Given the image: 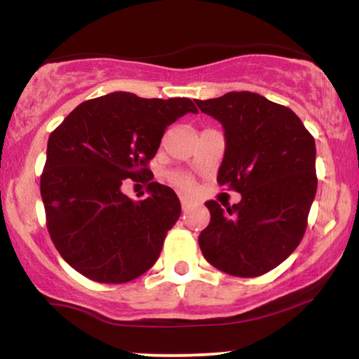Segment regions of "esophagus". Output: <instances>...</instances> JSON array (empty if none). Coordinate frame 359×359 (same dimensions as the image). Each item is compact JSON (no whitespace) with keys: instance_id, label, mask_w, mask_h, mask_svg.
<instances>
[{"instance_id":"obj_1","label":"esophagus","mask_w":359,"mask_h":359,"mask_svg":"<svg viewBox=\"0 0 359 359\" xmlns=\"http://www.w3.org/2000/svg\"><path fill=\"white\" fill-rule=\"evenodd\" d=\"M192 201H189L187 197H180V205H182V211H187L189 208H191Z\"/></svg>"}]
</instances>
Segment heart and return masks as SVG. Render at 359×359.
<instances>
[{
  "instance_id": "heart-1",
  "label": "heart",
  "mask_w": 359,
  "mask_h": 359,
  "mask_svg": "<svg viewBox=\"0 0 359 359\" xmlns=\"http://www.w3.org/2000/svg\"><path fill=\"white\" fill-rule=\"evenodd\" d=\"M168 180H170V184L175 185L177 189H180V191H185V192L192 191L194 187L191 177L187 174H182V172H174V174L168 175Z\"/></svg>"
}]
</instances>
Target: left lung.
I'll return each mask as SVG.
<instances>
[{
	"instance_id": "1",
	"label": "left lung",
	"mask_w": 359,
	"mask_h": 359,
	"mask_svg": "<svg viewBox=\"0 0 359 359\" xmlns=\"http://www.w3.org/2000/svg\"><path fill=\"white\" fill-rule=\"evenodd\" d=\"M196 104L224 128L219 185L241 194L222 209L208 201L211 222L199 234L204 258L234 277L273 270L302 241L316 197V142L285 106L240 90Z\"/></svg>"
}]
</instances>
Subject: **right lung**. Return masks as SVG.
<instances>
[{
    "label": "right lung",
    "mask_w": 359,
    "mask_h": 359,
    "mask_svg": "<svg viewBox=\"0 0 359 359\" xmlns=\"http://www.w3.org/2000/svg\"><path fill=\"white\" fill-rule=\"evenodd\" d=\"M187 113H197L187 97L111 93L81 102L52 131L40 192L53 245L74 270L125 283L155 265L182 209L170 187L147 179V165L167 126ZM125 178H143L147 199L123 194Z\"/></svg>",
    "instance_id": "right-lung-1"
}]
</instances>
